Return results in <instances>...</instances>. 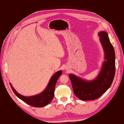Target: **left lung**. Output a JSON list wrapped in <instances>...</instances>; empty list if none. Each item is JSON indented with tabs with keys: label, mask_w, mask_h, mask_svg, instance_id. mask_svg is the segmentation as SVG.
Segmentation results:
<instances>
[{
	"label": "left lung",
	"mask_w": 124,
	"mask_h": 124,
	"mask_svg": "<svg viewBox=\"0 0 124 124\" xmlns=\"http://www.w3.org/2000/svg\"><path fill=\"white\" fill-rule=\"evenodd\" d=\"M105 52L104 61L100 72L95 80L86 81L73 74H69L74 95L82 100H93L102 96L111 86L115 72V54L107 32L98 33Z\"/></svg>",
	"instance_id": "obj_1"
}]
</instances>
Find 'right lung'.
<instances>
[{"label": "right lung", "mask_w": 124, "mask_h": 124, "mask_svg": "<svg viewBox=\"0 0 124 124\" xmlns=\"http://www.w3.org/2000/svg\"><path fill=\"white\" fill-rule=\"evenodd\" d=\"M62 74V71H58L56 72L51 78L46 89L40 94L33 96L25 97L22 96L15 91L10 83V85L14 93L18 98L30 106L36 108H41L46 106L53 99L56 82Z\"/></svg>", "instance_id": "add662e5"}]
</instances>
